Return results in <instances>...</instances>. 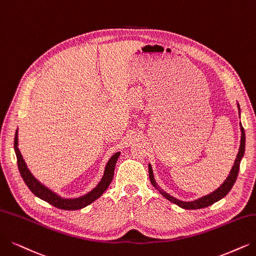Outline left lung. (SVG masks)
I'll list each match as a JSON object with an SVG mask.
<instances>
[{"mask_svg": "<svg viewBox=\"0 0 256 256\" xmlns=\"http://www.w3.org/2000/svg\"><path fill=\"white\" fill-rule=\"evenodd\" d=\"M238 108L240 114V105L238 104ZM240 131H242V138H240V150H238V156H236V158H235L234 165H233V167H232V169H231V171L229 173L228 178H226V180H224L216 191H213L212 193L208 194V196L200 198H198L196 200H191V202L180 200H178L176 198L171 196L170 194H168L166 191H164L162 189H160L158 187V185L156 180H154V176H153L152 167H151V165L149 164V178H150V182H151V184L153 185V187H154L156 189H158L164 198H167L170 202H172L173 204H176V205H178V207H180L182 209H187V210L206 208L208 206H211L212 204L220 200H222V198L226 196L227 194L229 193V191L232 189L235 180H236V178H238V170H240V160H242V158L244 156V145H246V136H244V130L240 122Z\"/></svg>", "mask_w": 256, "mask_h": 256, "instance_id": "left-lung-1", "label": "left lung"}]
</instances>
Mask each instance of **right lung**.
Masks as SVG:
<instances>
[{"label":"right lung","instance_id":"1","mask_svg":"<svg viewBox=\"0 0 256 256\" xmlns=\"http://www.w3.org/2000/svg\"><path fill=\"white\" fill-rule=\"evenodd\" d=\"M14 145V151H16V160H18V167L20 173H21V176L24 180L27 187L38 198L43 200L49 202L50 205H52L56 208L62 209V210H78V209H82V208L90 205L91 202H94L96 200H98L102 196V194L106 191V189L110 185L112 178H114L116 164L120 154V152H116L114 154L109 158L107 165L105 167L104 176H103V178H102L100 182L98 184L96 188H94L90 192L85 194V196H82L80 198H64L62 196H60L58 194H56L52 190L47 188L45 185H43L42 182H40L32 176V173L29 171V169L27 168L26 162L21 154V152H20V150L18 148V130L16 131Z\"/></svg>","mask_w":256,"mask_h":256}]
</instances>
